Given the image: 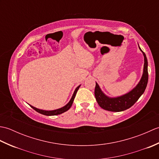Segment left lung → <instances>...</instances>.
<instances>
[{"instance_id":"left-lung-1","label":"left lung","mask_w":159,"mask_h":159,"mask_svg":"<svg viewBox=\"0 0 159 159\" xmlns=\"http://www.w3.org/2000/svg\"><path fill=\"white\" fill-rule=\"evenodd\" d=\"M139 48L143 53L144 57L143 74L139 82L130 92L120 96L109 97L102 92L98 84L96 82L94 93H95V97L98 104L103 109L113 111V112H120V111L126 110L133 106L144 93L148 81V60L146 54L142 51L139 46Z\"/></svg>"}]
</instances>
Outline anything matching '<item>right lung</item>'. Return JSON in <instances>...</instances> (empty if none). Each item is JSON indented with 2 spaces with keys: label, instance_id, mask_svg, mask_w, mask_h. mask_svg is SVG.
Returning <instances> with one entry per match:
<instances>
[{
  "label": "right lung",
  "instance_id": "obj_1",
  "mask_svg": "<svg viewBox=\"0 0 159 159\" xmlns=\"http://www.w3.org/2000/svg\"><path fill=\"white\" fill-rule=\"evenodd\" d=\"M80 87V85L78 86L75 89L73 95L71 98L70 100L68 102V103L66 104L65 106H63V107H61L59 109H55V110H51V111H47V110H43V109H38V108H36L35 107H33L31 105H29L31 106V108H33V109L35 110L37 112H38L39 113H41L42 115H44V116H57V115H59V114H61L64 112H66L67 110H69L70 108L72 107V103L74 102V98L76 96V94L77 91L79 90V87Z\"/></svg>",
  "mask_w": 159,
  "mask_h": 159
}]
</instances>
